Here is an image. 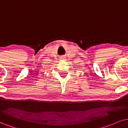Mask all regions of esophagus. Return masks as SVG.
<instances>
[{"label": "esophagus", "instance_id": "obj_1", "mask_svg": "<svg viewBox=\"0 0 128 128\" xmlns=\"http://www.w3.org/2000/svg\"><path fill=\"white\" fill-rule=\"evenodd\" d=\"M66 57H64V56H63V57H61V58H60V59H61V60H63V59H66Z\"/></svg>", "mask_w": 128, "mask_h": 128}]
</instances>
